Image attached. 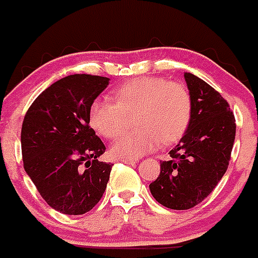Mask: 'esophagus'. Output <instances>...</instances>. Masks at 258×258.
<instances>
[{
	"instance_id": "obj_1",
	"label": "esophagus",
	"mask_w": 258,
	"mask_h": 258,
	"mask_svg": "<svg viewBox=\"0 0 258 258\" xmlns=\"http://www.w3.org/2000/svg\"><path fill=\"white\" fill-rule=\"evenodd\" d=\"M121 161L125 164H134L137 160L136 159H121Z\"/></svg>"
}]
</instances>
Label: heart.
Listing matches in <instances>:
<instances>
[{
  "instance_id": "1",
  "label": "heart",
  "mask_w": 258,
  "mask_h": 258,
  "mask_svg": "<svg viewBox=\"0 0 258 258\" xmlns=\"http://www.w3.org/2000/svg\"><path fill=\"white\" fill-rule=\"evenodd\" d=\"M113 102L94 101L88 120L99 136L113 140L124 132L126 116L136 112L137 131L125 133L112 146V154L136 159L161 143L174 145L187 131L192 116V98L184 84L164 77L142 76L127 80L112 90Z\"/></svg>"
}]
</instances>
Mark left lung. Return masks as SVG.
<instances>
[{
  "instance_id": "1",
  "label": "left lung",
  "mask_w": 258,
  "mask_h": 258,
  "mask_svg": "<svg viewBox=\"0 0 258 258\" xmlns=\"http://www.w3.org/2000/svg\"><path fill=\"white\" fill-rule=\"evenodd\" d=\"M184 80L192 98L190 125L150 184L156 202L177 211L194 208L214 190L227 170L236 132L226 99L195 75L184 72Z\"/></svg>"
}]
</instances>
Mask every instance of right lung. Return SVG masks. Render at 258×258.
<instances>
[{
  "instance_id": "1",
  "label": "right lung",
  "mask_w": 258,
  "mask_h": 258,
  "mask_svg": "<svg viewBox=\"0 0 258 258\" xmlns=\"http://www.w3.org/2000/svg\"><path fill=\"white\" fill-rule=\"evenodd\" d=\"M108 77L76 74L36 98L22 125L23 165L42 199L64 214L92 211L103 197L113 164L98 160L106 146L88 120Z\"/></svg>"
}]
</instances>
